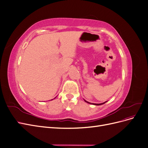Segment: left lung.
Instances as JSON below:
<instances>
[{"label":"left lung","instance_id":"obj_1","mask_svg":"<svg viewBox=\"0 0 148 148\" xmlns=\"http://www.w3.org/2000/svg\"><path fill=\"white\" fill-rule=\"evenodd\" d=\"M84 101H85V102H86L87 103H89V104H91L90 102H88V101H85V100H84ZM106 102H107V101H106ZM106 102H104V103H101V104H95V105H96V106H99V105H102V104H105V103H106Z\"/></svg>","mask_w":148,"mask_h":148}]
</instances>
